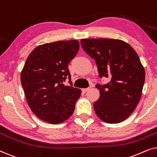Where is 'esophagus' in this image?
<instances>
[{"label": "esophagus", "instance_id": "obj_1", "mask_svg": "<svg viewBox=\"0 0 157 157\" xmlns=\"http://www.w3.org/2000/svg\"><path fill=\"white\" fill-rule=\"evenodd\" d=\"M89 89H90V88H86V89H82V91L84 92V93H86V91H89Z\"/></svg>", "mask_w": 157, "mask_h": 157}]
</instances>
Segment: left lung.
<instances>
[{
  "instance_id": "1",
  "label": "left lung",
  "mask_w": 157,
  "mask_h": 157,
  "mask_svg": "<svg viewBox=\"0 0 157 157\" xmlns=\"http://www.w3.org/2000/svg\"><path fill=\"white\" fill-rule=\"evenodd\" d=\"M81 44L95 60L100 78L109 81L106 84L96 85L100 93L94 103L96 115L109 124L124 121L138 104L145 81L144 68L138 54L119 39L88 38L81 39Z\"/></svg>"
}]
</instances>
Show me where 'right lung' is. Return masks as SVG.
<instances>
[{"mask_svg":"<svg viewBox=\"0 0 157 157\" xmlns=\"http://www.w3.org/2000/svg\"><path fill=\"white\" fill-rule=\"evenodd\" d=\"M78 50L77 40H59L40 45L27 58L21 84L30 109L43 121L59 124L74 113L81 90L63 82L71 83L68 65Z\"/></svg>","mask_w":157,"mask_h":157,"instance_id":"1","label":"right lung"}]
</instances>
